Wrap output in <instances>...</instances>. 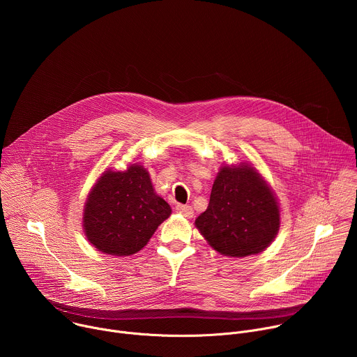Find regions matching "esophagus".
<instances>
[{
  "mask_svg": "<svg viewBox=\"0 0 357 357\" xmlns=\"http://www.w3.org/2000/svg\"><path fill=\"white\" fill-rule=\"evenodd\" d=\"M176 212L182 213L186 218H192L193 216V209L192 206H186V205H176Z\"/></svg>",
  "mask_w": 357,
  "mask_h": 357,
  "instance_id": "obj_1",
  "label": "esophagus"
}]
</instances>
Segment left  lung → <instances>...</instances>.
<instances>
[{"label": "left lung", "instance_id": "1", "mask_svg": "<svg viewBox=\"0 0 357 357\" xmlns=\"http://www.w3.org/2000/svg\"><path fill=\"white\" fill-rule=\"evenodd\" d=\"M195 225L219 252L245 257L261 252L274 240L280 211L274 193L256 169L223 167L215 179L209 206Z\"/></svg>", "mask_w": 357, "mask_h": 357}]
</instances>
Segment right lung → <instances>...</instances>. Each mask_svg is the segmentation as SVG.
Instances as JSON below:
<instances>
[{"label":"right lung","instance_id":"right-lung-1","mask_svg":"<svg viewBox=\"0 0 357 357\" xmlns=\"http://www.w3.org/2000/svg\"><path fill=\"white\" fill-rule=\"evenodd\" d=\"M169 215V205L154 192L148 172L132 164L124 172L101 175L87 197L83 226L97 250L130 256Z\"/></svg>","mask_w":357,"mask_h":357}]
</instances>
